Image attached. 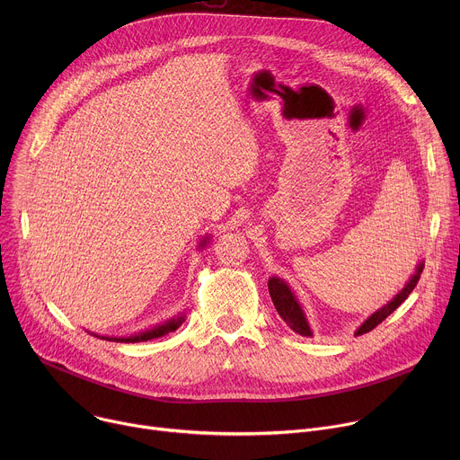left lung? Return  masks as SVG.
I'll list each match as a JSON object with an SVG mask.
<instances>
[{"instance_id": "obj_1", "label": "left lung", "mask_w": 460, "mask_h": 460, "mask_svg": "<svg viewBox=\"0 0 460 460\" xmlns=\"http://www.w3.org/2000/svg\"><path fill=\"white\" fill-rule=\"evenodd\" d=\"M424 270V260H420L417 268H415V273L411 275V279L408 280V284L393 296L387 304H384L380 309H376L373 314H369L360 325L358 330L355 332V337L358 335H364L367 332H371L373 327H376L382 320H385L393 311H395L408 296L410 293L415 289L419 279H420V273ZM268 288H270V295H271V300L279 311V314L284 318V322L291 327V330L302 337H313V332H311V325L307 322V316L296 298V295L293 293V289L288 286V282L284 279H279V277H271L270 282H268Z\"/></svg>"}]
</instances>
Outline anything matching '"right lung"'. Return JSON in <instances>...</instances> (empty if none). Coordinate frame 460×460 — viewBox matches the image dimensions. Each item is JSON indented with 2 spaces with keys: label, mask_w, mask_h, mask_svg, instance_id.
<instances>
[{
  "label": "right lung",
  "mask_w": 460,
  "mask_h": 460,
  "mask_svg": "<svg viewBox=\"0 0 460 460\" xmlns=\"http://www.w3.org/2000/svg\"><path fill=\"white\" fill-rule=\"evenodd\" d=\"M209 240H211L209 234L202 236L199 249L206 247ZM183 320H185V314L180 313V314H174L172 318H169V320H165V322H162V323H156V325L149 327V330L133 333V335H128V337H107V335H98V333H93V332H87V333H91V335H94V337H98V339H103V341H112V342H146V341H151V339L164 337V335H167V333H171V332H176L178 327L181 325Z\"/></svg>",
  "instance_id": "right-lung-1"
}]
</instances>
